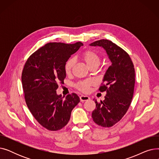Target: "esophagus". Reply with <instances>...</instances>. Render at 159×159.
I'll use <instances>...</instances> for the list:
<instances>
[{
  "label": "esophagus",
  "instance_id": "esophagus-1",
  "mask_svg": "<svg viewBox=\"0 0 159 159\" xmlns=\"http://www.w3.org/2000/svg\"><path fill=\"white\" fill-rule=\"evenodd\" d=\"M90 98L88 96H86V95H81L80 96V100L81 102H84V101H88V100H89Z\"/></svg>",
  "mask_w": 159,
  "mask_h": 159
}]
</instances>
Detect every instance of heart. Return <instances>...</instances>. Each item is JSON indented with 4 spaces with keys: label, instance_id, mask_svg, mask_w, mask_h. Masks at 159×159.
<instances>
[{
    "label": "heart",
    "instance_id": "obj_1",
    "mask_svg": "<svg viewBox=\"0 0 159 159\" xmlns=\"http://www.w3.org/2000/svg\"><path fill=\"white\" fill-rule=\"evenodd\" d=\"M82 59L85 62L88 67H90L95 64H99L101 58L99 55L93 49H88L82 53L81 55ZM73 61L71 58H70L65 62L64 64V71L66 74H70L72 67L73 66ZM95 84V82L93 80H86L79 82L76 84V88L79 91L82 92L87 93L89 91L90 87Z\"/></svg>",
    "mask_w": 159,
    "mask_h": 159
}]
</instances>
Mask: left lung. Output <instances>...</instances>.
<instances>
[{"instance_id": "obj_1", "label": "left lung", "mask_w": 159, "mask_h": 159, "mask_svg": "<svg viewBox=\"0 0 159 159\" xmlns=\"http://www.w3.org/2000/svg\"><path fill=\"white\" fill-rule=\"evenodd\" d=\"M89 45L102 47L111 62L98 89L107 93L105 99L95 100L96 108L92 112L93 120L98 126L111 127L121 120L131 103L135 83L134 65L128 53L109 40H97Z\"/></svg>"}]
</instances>
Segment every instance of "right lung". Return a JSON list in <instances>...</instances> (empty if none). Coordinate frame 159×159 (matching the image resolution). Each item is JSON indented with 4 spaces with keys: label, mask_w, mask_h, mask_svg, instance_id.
I'll return each instance as SVG.
<instances>
[{
    "label": "right lung",
    "mask_w": 159,
    "mask_h": 159,
    "mask_svg": "<svg viewBox=\"0 0 159 159\" xmlns=\"http://www.w3.org/2000/svg\"><path fill=\"white\" fill-rule=\"evenodd\" d=\"M81 46L80 42L48 43L31 55L24 66L21 79L25 101L37 121L48 130L64 128L80 102L76 93L64 99L56 90L66 78L65 62Z\"/></svg>",
    "instance_id": "right-lung-1"
}]
</instances>
